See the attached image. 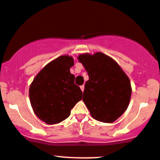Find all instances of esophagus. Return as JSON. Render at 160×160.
Instances as JSON below:
<instances>
[{"mask_svg":"<svg viewBox=\"0 0 160 160\" xmlns=\"http://www.w3.org/2000/svg\"><path fill=\"white\" fill-rule=\"evenodd\" d=\"M84 85H82V86H80V89H81V90H82V92H83V90H84Z\"/></svg>","mask_w":160,"mask_h":160,"instance_id":"esophagus-1","label":"esophagus"}]
</instances>
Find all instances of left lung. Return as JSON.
<instances>
[{
    "mask_svg": "<svg viewBox=\"0 0 160 160\" xmlns=\"http://www.w3.org/2000/svg\"><path fill=\"white\" fill-rule=\"evenodd\" d=\"M80 63L89 76L83 100L93 119L112 122L127 110L132 88L129 77L118 63L104 53L80 54Z\"/></svg>",
    "mask_w": 160,
    "mask_h": 160,
    "instance_id": "left-lung-1",
    "label": "left lung"
}]
</instances>
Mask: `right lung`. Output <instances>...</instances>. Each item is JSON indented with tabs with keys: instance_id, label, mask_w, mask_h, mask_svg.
<instances>
[{
	"instance_id": "obj_1",
	"label": "right lung",
	"mask_w": 160,
	"mask_h": 160,
	"mask_svg": "<svg viewBox=\"0 0 160 160\" xmlns=\"http://www.w3.org/2000/svg\"><path fill=\"white\" fill-rule=\"evenodd\" d=\"M74 64L72 57L60 56L43 67L30 86L31 107L37 117L48 124L62 122L70 115L83 92L74 83L70 69Z\"/></svg>"
}]
</instances>
